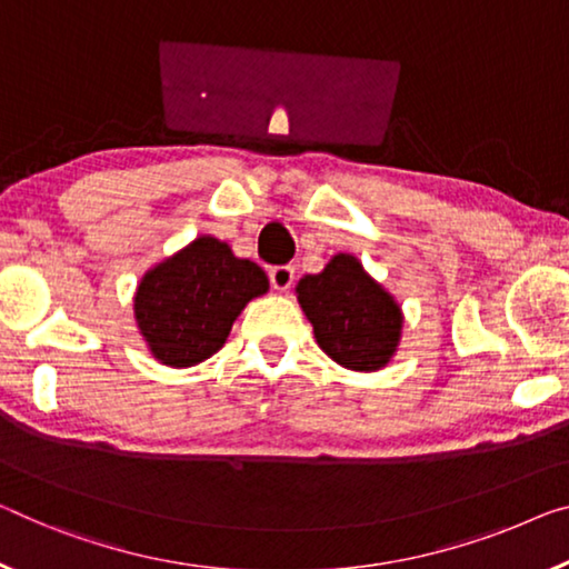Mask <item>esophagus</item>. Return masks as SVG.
<instances>
[{
  "mask_svg": "<svg viewBox=\"0 0 569 569\" xmlns=\"http://www.w3.org/2000/svg\"><path fill=\"white\" fill-rule=\"evenodd\" d=\"M269 282H272L274 290L287 292L295 282V269L290 264H277L269 269Z\"/></svg>",
  "mask_w": 569,
  "mask_h": 569,
  "instance_id": "34e87169",
  "label": "esophagus"
}]
</instances>
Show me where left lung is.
Listing matches in <instances>:
<instances>
[{
	"instance_id": "left-lung-1",
	"label": "left lung",
	"mask_w": 569,
	"mask_h": 569,
	"mask_svg": "<svg viewBox=\"0 0 569 569\" xmlns=\"http://www.w3.org/2000/svg\"><path fill=\"white\" fill-rule=\"evenodd\" d=\"M297 300L312 322L318 346L346 369L376 371L397 351V302L353 257L338 254L320 274L302 277Z\"/></svg>"
}]
</instances>
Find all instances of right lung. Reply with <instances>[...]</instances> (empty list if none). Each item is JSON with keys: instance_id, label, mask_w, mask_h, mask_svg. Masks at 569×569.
<instances>
[{"instance_id": "add662e5", "label": "right lung", "mask_w": 569, "mask_h": 569, "mask_svg": "<svg viewBox=\"0 0 569 569\" xmlns=\"http://www.w3.org/2000/svg\"><path fill=\"white\" fill-rule=\"evenodd\" d=\"M267 290L259 264L236 259L213 236H200L142 279L134 315L154 358L196 366L223 346L243 305Z\"/></svg>"}]
</instances>
